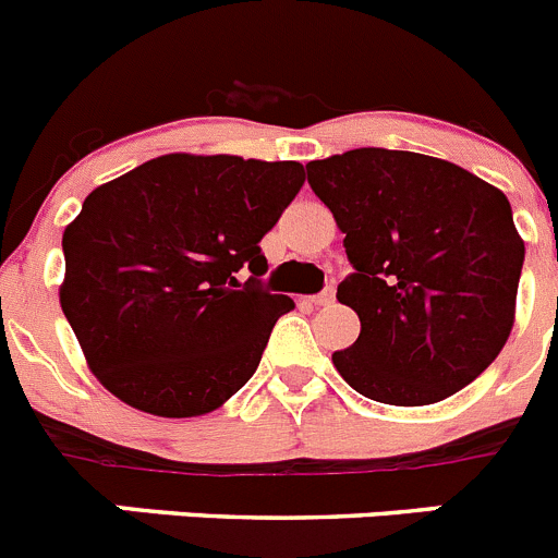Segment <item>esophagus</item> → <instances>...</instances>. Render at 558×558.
<instances>
[{"mask_svg":"<svg viewBox=\"0 0 558 558\" xmlns=\"http://www.w3.org/2000/svg\"><path fill=\"white\" fill-rule=\"evenodd\" d=\"M311 303H314V305H332V303H336V289L330 286V289L319 291L316 296H311Z\"/></svg>","mask_w":558,"mask_h":558,"instance_id":"esophagus-1","label":"esophagus"}]
</instances>
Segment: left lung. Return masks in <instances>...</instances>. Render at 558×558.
<instances>
[{"instance_id":"left-lung-1","label":"left lung","mask_w":558,"mask_h":558,"mask_svg":"<svg viewBox=\"0 0 558 558\" xmlns=\"http://www.w3.org/2000/svg\"><path fill=\"white\" fill-rule=\"evenodd\" d=\"M341 228L352 272L338 303L361 336L338 374L383 404L440 402L498 357L525 247L507 195L446 159L355 148L305 165Z\"/></svg>"}]
</instances>
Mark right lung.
I'll return each instance as SVG.
<instances>
[{
	"label": "right lung",
	"mask_w": 558,
	"mask_h": 558,
	"mask_svg": "<svg viewBox=\"0 0 558 558\" xmlns=\"http://www.w3.org/2000/svg\"><path fill=\"white\" fill-rule=\"evenodd\" d=\"M303 181L300 161L168 154L85 197L62 233L60 305L109 393L190 418L253 377L294 308L264 289L258 242Z\"/></svg>",
	"instance_id": "add662e5"
}]
</instances>
